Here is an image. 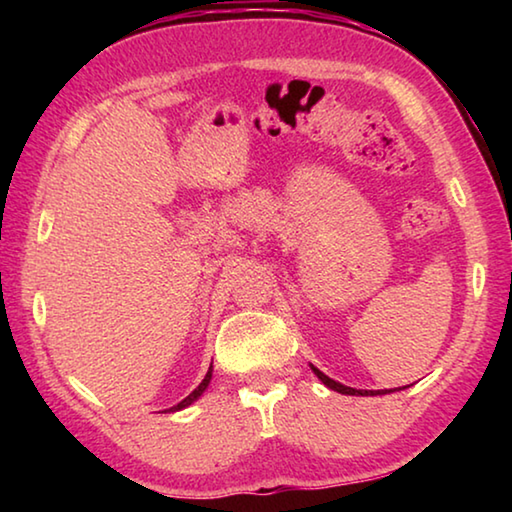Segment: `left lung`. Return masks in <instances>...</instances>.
Masks as SVG:
<instances>
[{
	"instance_id": "left-lung-1",
	"label": "left lung",
	"mask_w": 512,
	"mask_h": 512,
	"mask_svg": "<svg viewBox=\"0 0 512 512\" xmlns=\"http://www.w3.org/2000/svg\"><path fill=\"white\" fill-rule=\"evenodd\" d=\"M311 370L316 372V377L323 381V384L327 386V388H332V391H336V393H343V395H384V393H391V391H357V388H350V386H343V384H339V381H334V379H329L325 372H320L318 368H314L311 366Z\"/></svg>"
}]
</instances>
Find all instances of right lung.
<instances>
[{
	"label": "right lung",
	"mask_w": 512,
	"mask_h": 512,
	"mask_svg": "<svg viewBox=\"0 0 512 512\" xmlns=\"http://www.w3.org/2000/svg\"><path fill=\"white\" fill-rule=\"evenodd\" d=\"M210 379H212V366H210V370H207V375H205V379L201 381V384H198V388H194V391H192V393H189V395L185 397V400H183V402H180V404H176V406H171V409H169V411H180V409H185V406H189V404H192L194 400H198V397H201V395H203V391H205V388H207V384H210Z\"/></svg>",
	"instance_id": "obj_1"
}]
</instances>
